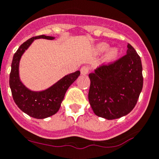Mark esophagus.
Returning a JSON list of instances; mask_svg holds the SVG:
<instances>
[{
    "label": "esophagus",
    "mask_w": 159,
    "mask_h": 159,
    "mask_svg": "<svg viewBox=\"0 0 159 159\" xmlns=\"http://www.w3.org/2000/svg\"><path fill=\"white\" fill-rule=\"evenodd\" d=\"M80 72L82 75H87V74L88 73V72H89V68H88L87 66L82 67L80 69Z\"/></svg>",
    "instance_id": "esophagus-1"
}]
</instances>
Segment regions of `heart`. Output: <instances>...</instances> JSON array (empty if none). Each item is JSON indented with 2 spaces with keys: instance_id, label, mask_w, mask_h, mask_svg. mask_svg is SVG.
Wrapping results in <instances>:
<instances>
[{
  "instance_id": "heart-1",
  "label": "heart",
  "mask_w": 159,
  "mask_h": 159,
  "mask_svg": "<svg viewBox=\"0 0 159 159\" xmlns=\"http://www.w3.org/2000/svg\"><path fill=\"white\" fill-rule=\"evenodd\" d=\"M109 44L106 43H101L98 44L95 47V51L97 53H102L107 51L105 55V61L107 63H111L114 61L119 55V50L117 48L113 47L109 49Z\"/></svg>"
}]
</instances>
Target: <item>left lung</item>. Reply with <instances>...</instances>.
Instances as JSON below:
<instances>
[{
  "label": "left lung",
  "mask_w": 159,
  "mask_h": 159,
  "mask_svg": "<svg viewBox=\"0 0 159 159\" xmlns=\"http://www.w3.org/2000/svg\"><path fill=\"white\" fill-rule=\"evenodd\" d=\"M127 47V54L89 74L90 105L97 116L107 120L130 113L143 89L140 57L129 43Z\"/></svg>",
  "instance_id": "8db88e82"
}]
</instances>
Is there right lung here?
Returning <instances> with one entry per match:
<instances>
[{"label":"right lung","mask_w":159,"mask_h":159,"mask_svg":"<svg viewBox=\"0 0 159 159\" xmlns=\"http://www.w3.org/2000/svg\"><path fill=\"white\" fill-rule=\"evenodd\" d=\"M39 39L53 40L55 38L46 35L36 36L26 41L19 47L11 62L9 85L13 100L22 111L34 118L44 119L57 113L67 90L80 75V72L76 71L66 75L44 91H34L28 89L20 79V61L22 55L34 39Z\"/></svg>","instance_id":"obj_1"}]
</instances>
